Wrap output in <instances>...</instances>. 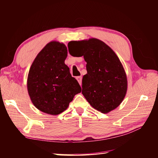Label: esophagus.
I'll list each match as a JSON object with an SVG mask.
<instances>
[{"instance_id":"obj_1","label":"esophagus","mask_w":158,"mask_h":158,"mask_svg":"<svg viewBox=\"0 0 158 158\" xmlns=\"http://www.w3.org/2000/svg\"><path fill=\"white\" fill-rule=\"evenodd\" d=\"M76 80H78V82L80 85H82V76H77V77H76Z\"/></svg>"}]
</instances>
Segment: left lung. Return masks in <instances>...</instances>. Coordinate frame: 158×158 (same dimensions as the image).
Returning <instances> with one entry per match:
<instances>
[{"label":"left lung","mask_w":158,"mask_h":158,"mask_svg":"<svg viewBox=\"0 0 158 158\" xmlns=\"http://www.w3.org/2000/svg\"><path fill=\"white\" fill-rule=\"evenodd\" d=\"M73 56H84L87 74L82 78V93L91 106L102 113L116 109L125 98L127 78L121 62L111 47L96 38L71 41Z\"/></svg>","instance_id":"obj_1"}]
</instances>
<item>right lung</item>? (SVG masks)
<instances>
[{"mask_svg":"<svg viewBox=\"0 0 158 158\" xmlns=\"http://www.w3.org/2000/svg\"><path fill=\"white\" fill-rule=\"evenodd\" d=\"M67 53L63 43H48L37 54L28 73L27 88L32 103L51 115L65 111L74 95L82 91L64 63Z\"/></svg>","mask_w":158,"mask_h":158,"instance_id":"right-lung-1","label":"right lung"}]
</instances>
